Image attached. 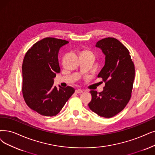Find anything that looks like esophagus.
Returning a JSON list of instances; mask_svg holds the SVG:
<instances>
[{"mask_svg": "<svg viewBox=\"0 0 155 155\" xmlns=\"http://www.w3.org/2000/svg\"><path fill=\"white\" fill-rule=\"evenodd\" d=\"M76 94H82V93L83 92V91L81 89H77L76 90V91H75Z\"/></svg>", "mask_w": 155, "mask_h": 155, "instance_id": "obj_1", "label": "esophagus"}]
</instances>
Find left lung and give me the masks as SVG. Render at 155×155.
Listing matches in <instances>:
<instances>
[{
    "instance_id": "obj_1",
    "label": "left lung",
    "mask_w": 155,
    "mask_h": 155,
    "mask_svg": "<svg viewBox=\"0 0 155 155\" xmlns=\"http://www.w3.org/2000/svg\"><path fill=\"white\" fill-rule=\"evenodd\" d=\"M96 46L106 55L105 65L98 77L105 82L104 90L90 91V109L98 116L111 117L125 107L131 98L135 78V66L128 49L117 39L107 38Z\"/></svg>"
}]
</instances>
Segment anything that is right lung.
Returning a JSON list of instances; mask_svg holds the SVG:
<instances>
[{
	"instance_id": "add662e5",
	"label": "right lung",
	"mask_w": 155,
	"mask_h": 155,
	"mask_svg": "<svg viewBox=\"0 0 155 155\" xmlns=\"http://www.w3.org/2000/svg\"><path fill=\"white\" fill-rule=\"evenodd\" d=\"M69 42L54 38L37 42L27 51L22 64V93L27 106L45 116H56L75 90L71 86L58 89L53 79L60 72L58 54Z\"/></svg>"
}]
</instances>
